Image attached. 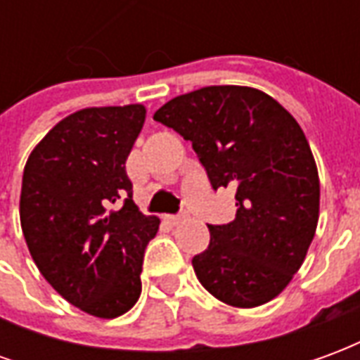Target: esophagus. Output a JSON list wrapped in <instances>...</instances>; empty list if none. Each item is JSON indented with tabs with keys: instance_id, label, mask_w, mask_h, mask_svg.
Here are the masks:
<instances>
[{
	"instance_id": "34e87169",
	"label": "esophagus",
	"mask_w": 360,
	"mask_h": 360,
	"mask_svg": "<svg viewBox=\"0 0 360 360\" xmlns=\"http://www.w3.org/2000/svg\"><path fill=\"white\" fill-rule=\"evenodd\" d=\"M167 224H172V226H179V224H183L185 219H187V216L185 214H179V216H167Z\"/></svg>"
}]
</instances>
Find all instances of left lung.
<instances>
[{"instance_id": "8db88e82", "label": "left lung", "mask_w": 360, "mask_h": 360, "mask_svg": "<svg viewBox=\"0 0 360 360\" xmlns=\"http://www.w3.org/2000/svg\"><path fill=\"white\" fill-rule=\"evenodd\" d=\"M154 119L193 142L212 187L235 188V219L208 226L210 245L193 258L198 281L239 309L278 297L304 262L320 212L299 123L262 90L233 84L177 96Z\"/></svg>"}]
</instances>
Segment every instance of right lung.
<instances>
[{
    "mask_svg": "<svg viewBox=\"0 0 360 360\" xmlns=\"http://www.w3.org/2000/svg\"><path fill=\"white\" fill-rule=\"evenodd\" d=\"M144 117L141 103L75 111L36 144L22 173L30 257L65 301L98 318L139 301L144 249L160 227L139 212L125 172Z\"/></svg>",
    "mask_w": 360,
    "mask_h": 360,
    "instance_id": "right-lung-1",
    "label": "right lung"
}]
</instances>
